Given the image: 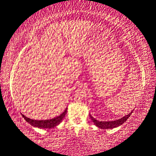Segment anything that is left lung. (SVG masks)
Wrapping results in <instances>:
<instances>
[{
	"instance_id": "1",
	"label": "left lung",
	"mask_w": 156,
	"mask_h": 156,
	"mask_svg": "<svg viewBox=\"0 0 156 156\" xmlns=\"http://www.w3.org/2000/svg\"><path fill=\"white\" fill-rule=\"evenodd\" d=\"M132 112H131L130 113L128 114V115L126 116H124V117H123L122 118H121V119H117V120H114V121H109V122H100L98 121V120L95 119V118H93L90 115V117L92 121L94 122L95 125H96V126L99 127L100 129H114L115 128V127H117L120 126V125L124 124V123L128 119V118L130 117L131 114H132Z\"/></svg>"
}]
</instances>
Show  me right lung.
I'll use <instances>...</instances> for the list:
<instances>
[{
    "label": "right lung",
    "mask_w": 156,
    "mask_h": 156,
    "mask_svg": "<svg viewBox=\"0 0 156 156\" xmlns=\"http://www.w3.org/2000/svg\"><path fill=\"white\" fill-rule=\"evenodd\" d=\"M66 112H67V108H66L65 111L63 112L61 115H59L58 117H56L55 118H54V119H47V120L31 119H30V118L25 117L24 115H23L24 119H25V121L27 122L30 124H31L32 126L38 127L39 129H51L56 126L58 124H59V123L62 121L63 119L65 117V115H66Z\"/></svg>",
    "instance_id": "obj_1"
}]
</instances>
